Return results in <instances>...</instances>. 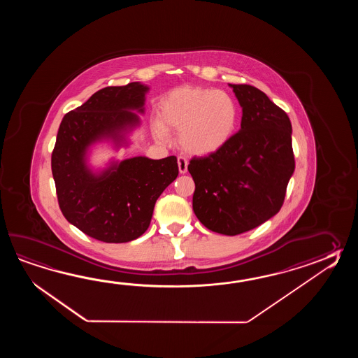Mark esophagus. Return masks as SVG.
I'll list each match as a JSON object with an SVG mask.
<instances>
[{
    "label": "esophagus",
    "instance_id": "34e87169",
    "mask_svg": "<svg viewBox=\"0 0 358 358\" xmlns=\"http://www.w3.org/2000/svg\"><path fill=\"white\" fill-rule=\"evenodd\" d=\"M178 168H179L180 174H185L187 170H188V161H187V159L179 156V157H178Z\"/></svg>",
    "mask_w": 358,
    "mask_h": 358
}]
</instances>
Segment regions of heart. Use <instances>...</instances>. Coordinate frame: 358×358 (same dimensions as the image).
Returning a JSON list of instances; mask_svg holds the SVG:
<instances>
[{
	"label": "heart",
	"instance_id": "b5f03b06",
	"mask_svg": "<svg viewBox=\"0 0 358 358\" xmlns=\"http://www.w3.org/2000/svg\"><path fill=\"white\" fill-rule=\"evenodd\" d=\"M160 122L179 133V143L190 155L206 156L220 151L236 133L239 108L224 91L179 87L166 94L159 107ZM156 137L165 141V130L157 127Z\"/></svg>",
	"mask_w": 358,
	"mask_h": 358
}]
</instances>
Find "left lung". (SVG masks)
Listing matches in <instances>:
<instances>
[{
  "instance_id": "left-lung-1",
  "label": "left lung",
  "mask_w": 358,
  "mask_h": 358,
  "mask_svg": "<svg viewBox=\"0 0 358 358\" xmlns=\"http://www.w3.org/2000/svg\"><path fill=\"white\" fill-rule=\"evenodd\" d=\"M242 107L241 130L220 151L193 157V211L206 228L238 236L280 211L294 171L288 115L259 88L229 84Z\"/></svg>"
}]
</instances>
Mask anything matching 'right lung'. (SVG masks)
<instances>
[{
  "label": "right lung",
  "instance_id": "add662e5",
  "mask_svg": "<svg viewBox=\"0 0 358 358\" xmlns=\"http://www.w3.org/2000/svg\"><path fill=\"white\" fill-rule=\"evenodd\" d=\"M148 87L127 84L96 92L82 106L64 116L57 131L51 168L61 213L84 234L106 243H125L145 233L153 207L179 174L176 156L151 160L138 156L113 162L94 174L87 152L101 139L125 143L139 125Z\"/></svg>",
  "mask_w": 358,
  "mask_h": 358
}]
</instances>
